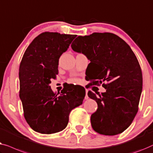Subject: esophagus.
<instances>
[{"instance_id": "esophagus-1", "label": "esophagus", "mask_w": 153, "mask_h": 153, "mask_svg": "<svg viewBox=\"0 0 153 153\" xmlns=\"http://www.w3.org/2000/svg\"><path fill=\"white\" fill-rule=\"evenodd\" d=\"M89 97H88V95H87V91H86V96H85V99H88Z\"/></svg>"}]
</instances>
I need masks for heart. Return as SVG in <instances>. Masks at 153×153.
Instances as JSON below:
<instances>
[{
  "mask_svg": "<svg viewBox=\"0 0 153 153\" xmlns=\"http://www.w3.org/2000/svg\"><path fill=\"white\" fill-rule=\"evenodd\" d=\"M69 82H78V79H70Z\"/></svg>",
  "mask_w": 153,
  "mask_h": 153,
  "instance_id": "b5f03b06",
  "label": "heart"
}]
</instances>
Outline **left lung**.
<instances>
[{
	"label": "left lung",
	"instance_id": "obj_1",
	"mask_svg": "<svg viewBox=\"0 0 153 153\" xmlns=\"http://www.w3.org/2000/svg\"><path fill=\"white\" fill-rule=\"evenodd\" d=\"M71 48L90 60L93 85L103 82L106 91L96 96L89 91L88 96L98 104L91 116V126L100 134L122 133L130 126L139 109L143 85L138 59L127 43L110 33H94L78 36Z\"/></svg>",
	"mask_w": 153,
	"mask_h": 153
}]
</instances>
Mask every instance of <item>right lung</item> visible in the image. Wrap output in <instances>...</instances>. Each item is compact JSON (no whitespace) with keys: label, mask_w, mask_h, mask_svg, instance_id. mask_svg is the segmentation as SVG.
Segmentation results:
<instances>
[{"label":"right lung","mask_w":153,"mask_h":153,"mask_svg":"<svg viewBox=\"0 0 153 153\" xmlns=\"http://www.w3.org/2000/svg\"><path fill=\"white\" fill-rule=\"evenodd\" d=\"M74 34L45 32L31 42L19 66L23 114L30 127L42 134H53L67 126L71 111L82 103L85 89L64 88L55 94L49 84L58 74L60 56L68 48Z\"/></svg>","instance_id":"obj_1"}]
</instances>
